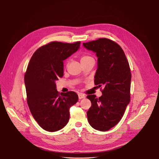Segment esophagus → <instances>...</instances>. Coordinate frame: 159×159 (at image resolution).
Wrapping results in <instances>:
<instances>
[{
	"mask_svg": "<svg viewBox=\"0 0 159 159\" xmlns=\"http://www.w3.org/2000/svg\"><path fill=\"white\" fill-rule=\"evenodd\" d=\"M78 96H79V99H83V98H85V96L84 94H83L82 93H79L78 94Z\"/></svg>",
	"mask_w": 159,
	"mask_h": 159,
	"instance_id": "1",
	"label": "esophagus"
}]
</instances>
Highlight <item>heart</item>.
<instances>
[{"label":"heart","mask_w":159,"mask_h":159,"mask_svg":"<svg viewBox=\"0 0 159 159\" xmlns=\"http://www.w3.org/2000/svg\"><path fill=\"white\" fill-rule=\"evenodd\" d=\"M92 58H93L91 57L88 55H83L80 57V61H81V62H84V61H86L89 60Z\"/></svg>","instance_id":"heart-1"}]
</instances>
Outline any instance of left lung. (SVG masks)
I'll return each mask as SVG.
<instances>
[{"label":"left lung","instance_id":"1","mask_svg":"<svg viewBox=\"0 0 159 159\" xmlns=\"http://www.w3.org/2000/svg\"><path fill=\"white\" fill-rule=\"evenodd\" d=\"M84 48L96 53L98 69L94 84L102 86V95H89L91 107L87 112L89 123L99 131H107L122 118L130 101L131 74L126 55L119 44L107 38L84 43Z\"/></svg>","mask_w":159,"mask_h":159}]
</instances>
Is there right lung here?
Segmentation results:
<instances>
[{
    "instance_id": "add662e5",
    "label": "right lung",
    "mask_w": 159,
    "mask_h": 159,
    "mask_svg": "<svg viewBox=\"0 0 159 159\" xmlns=\"http://www.w3.org/2000/svg\"><path fill=\"white\" fill-rule=\"evenodd\" d=\"M80 41H53L39 48L33 55L25 75L27 102L34 119L44 130L53 132L69 122L70 107L77 103L73 91H57L56 81L63 75V60L76 52Z\"/></svg>"
}]
</instances>
